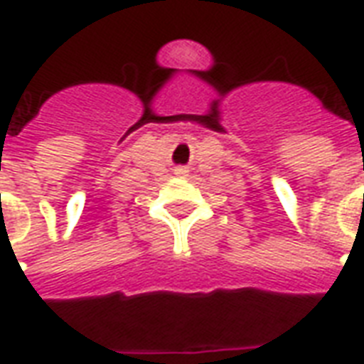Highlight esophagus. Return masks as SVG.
Segmentation results:
<instances>
[{"label":"esophagus","instance_id":"esophagus-1","mask_svg":"<svg viewBox=\"0 0 364 364\" xmlns=\"http://www.w3.org/2000/svg\"><path fill=\"white\" fill-rule=\"evenodd\" d=\"M173 173H176V176H187L188 173V170H187V166H177L176 170H173Z\"/></svg>","mask_w":364,"mask_h":364}]
</instances>
